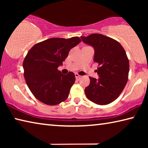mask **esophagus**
Returning a JSON list of instances; mask_svg holds the SVG:
<instances>
[{
    "mask_svg": "<svg viewBox=\"0 0 148 148\" xmlns=\"http://www.w3.org/2000/svg\"><path fill=\"white\" fill-rule=\"evenodd\" d=\"M75 76H76V79H79L80 77H81V76H80V75H79L78 74H75Z\"/></svg>",
    "mask_w": 148,
    "mask_h": 148,
    "instance_id": "obj_1",
    "label": "esophagus"
}]
</instances>
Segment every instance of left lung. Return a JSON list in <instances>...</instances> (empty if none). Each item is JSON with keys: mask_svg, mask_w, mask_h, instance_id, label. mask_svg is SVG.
<instances>
[{"mask_svg": "<svg viewBox=\"0 0 148 148\" xmlns=\"http://www.w3.org/2000/svg\"><path fill=\"white\" fill-rule=\"evenodd\" d=\"M84 43L93 47L94 61L99 64L97 79L89 77L90 84L85 89L87 98L94 103L106 105L114 101L128 80L129 61L119 42L101 34L81 36Z\"/></svg>", "mask_w": 148, "mask_h": 148, "instance_id": "8db88e82", "label": "left lung"}]
</instances>
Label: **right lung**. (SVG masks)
Returning <instances> with one entry per match:
<instances>
[{"label": "right lung", "mask_w": 148, "mask_h": 148, "mask_svg": "<svg viewBox=\"0 0 148 148\" xmlns=\"http://www.w3.org/2000/svg\"><path fill=\"white\" fill-rule=\"evenodd\" d=\"M81 42L79 37L51 38L32 46L23 62L24 77L30 91L47 105L59 104L68 98L76 77L73 72L62 74V64L72 47Z\"/></svg>", "instance_id": "right-lung-1"}]
</instances>
